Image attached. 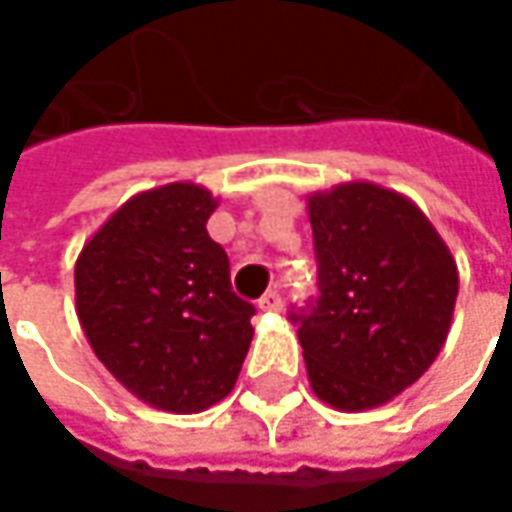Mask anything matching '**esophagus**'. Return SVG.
Returning a JSON list of instances; mask_svg holds the SVG:
<instances>
[{
  "label": "esophagus",
  "instance_id": "esophagus-1",
  "mask_svg": "<svg viewBox=\"0 0 512 512\" xmlns=\"http://www.w3.org/2000/svg\"><path fill=\"white\" fill-rule=\"evenodd\" d=\"M257 309L266 311V314H274V311L283 309V297H280L277 291H266V294L257 300Z\"/></svg>",
  "mask_w": 512,
  "mask_h": 512
}]
</instances>
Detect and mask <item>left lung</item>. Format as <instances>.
I'll list each match as a JSON object with an SVG mask.
<instances>
[{"instance_id":"left-lung-1","label":"left lung","mask_w":512,"mask_h":512,"mask_svg":"<svg viewBox=\"0 0 512 512\" xmlns=\"http://www.w3.org/2000/svg\"><path fill=\"white\" fill-rule=\"evenodd\" d=\"M320 297L291 311L311 391L368 411L422 377L448 340L456 260L411 198L371 181L309 195Z\"/></svg>"}]
</instances>
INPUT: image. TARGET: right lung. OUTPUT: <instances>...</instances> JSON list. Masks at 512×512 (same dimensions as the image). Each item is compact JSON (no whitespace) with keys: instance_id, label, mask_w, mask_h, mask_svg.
Segmentation results:
<instances>
[{"instance_id":"right-lung-1","label":"right lung","mask_w":512,"mask_h":512,"mask_svg":"<svg viewBox=\"0 0 512 512\" xmlns=\"http://www.w3.org/2000/svg\"><path fill=\"white\" fill-rule=\"evenodd\" d=\"M218 198L198 184L155 186L118 206L76 260V314L96 357L133 397L198 414L238 382L255 306L209 238Z\"/></svg>"}]
</instances>
